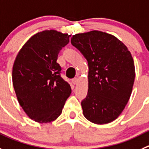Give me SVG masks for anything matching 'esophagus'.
<instances>
[{"mask_svg":"<svg viewBox=\"0 0 149 149\" xmlns=\"http://www.w3.org/2000/svg\"><path fill=\"white\" fill-rule=\"evenodd\" d=\"M72 82H73V84H77L78 82H79V79L77 78H75V79H73L72 80Z\"/></svg>","mask_w":149,"mask_h":149,"instance_id":"34e87169","label":"esophagus"}]
</instances>
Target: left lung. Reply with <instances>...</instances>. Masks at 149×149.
<instances>
[{"instance_id":"1","label":"left lung","mask_w":149,"mask_h":149,"mask_svg":"<svg viewBox=\"0 0 149 149\" xmlns=\"http://www.w3.org/2000/svg\"><path fill=\"white\" fill-rule=\"evenodd\" d=\"M70 42L89 66L88 93L81 101L84 117L96 124L113 121L132 90L135 70L131 53L116 37L99 31L73 35Z\"/></svg>"}]
</instances>
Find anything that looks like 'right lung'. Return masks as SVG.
I'll list each match as a JSON object with an SVG mask.
<instances>
[{
	"label": "right lung",
	"mask_w": 149,
	"mask_h": 149,
	"mask_svg": "<svg viewBox=\"0 0 149 149\" xmlns=\"http://www.w3.org/2000/svg\"><path fill=\"white\" fill-rule=\"evenodd\" d=\"M70 37L54 30L37 33L26 42L15 59L12 81L17 98L28 116L39 123L57 118L71 93L56 62Z\"/></svg>",
	"instance_id": "right-lung-1"
}]
</instances>
